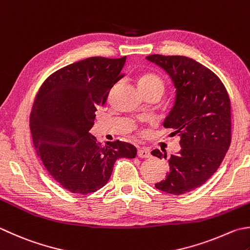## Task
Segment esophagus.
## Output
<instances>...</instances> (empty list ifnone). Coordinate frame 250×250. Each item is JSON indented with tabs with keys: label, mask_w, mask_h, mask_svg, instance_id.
Wrapping results in <instances>:
<instances>
[{
	"label": "esophagus",
	"mask_w": 250,
	"mask_h": 250,
	"mask_svg": "<svg viewBox=\"0 0 250 250\" xmlns=\"http://www.w3.org/2000/svg\"><path fill=\"white\" fill-rule=\"evenodd\" d=\"M138 156L140 158H149L150 157V150L148 148H145V147H142L139 149L138 151Z\"/></svg>",
	"instance_id": "esophagus-1"
}]
</instances>
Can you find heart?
<instances>
[{
  "mask_svg": "<svg viewBox=\"0 0 250 250\" xmlns=\"http://www.w3.org/2000/svg\"><path fill=\"white\" fill-rule=\"evenodd\" d=\"M138 85L141 92H145L154 89H161L164 91V82L155 73H144L140 77Z\"/></svg>",
  "mask_w": 250,
  "mask_h": 250,
  "instance_id": "b5f03b06",
  "label": "heart"
}]
</instances>
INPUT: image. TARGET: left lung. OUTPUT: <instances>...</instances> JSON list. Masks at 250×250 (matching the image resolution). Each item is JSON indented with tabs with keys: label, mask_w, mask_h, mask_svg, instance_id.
Masks as SVG:
<instances>
[{
	"label": "left lung",
	"mask_w": 250,
	"mask_h": 250,
	"mask_svg": "<svg viewBox=\"0 0 250 250\" xmlns=\"http://www.w3.org/2000/svg\"><path fill=\"white\" fill-rule=\"evenodd\" d=\"M146 60L168 73L175 99L164 126L180 136L182 148L171 155L166 179L155 184L181 195L206 182L216 172L231 144V102L216 73L185 56L149 55ZM151 155L167 158L155 149Z\"/></svg>",
	"instance_id": "1"
}]
</instances>
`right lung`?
Masks as SVG:
<instances>
[{
    "instance_id": "obj_1",
    "label": "right lung",
    "mask_w": 250,
    "mask_h": 250,
    "mask_svg": "<svg viewBox=\"0 0 250 250\" xmlns=\"http://www.w3.org/2000/svg\"><path fill=\"white\" fill-rule=\"evenodd\" d=\"M125 58L90 57L63 67L44 81L34 100V148L53 179L73 194L96 192L108 182L117 159L136 156L132 144L104 146L89 132L97 107L122 78Z\"/></svg>"
}]
</instances>
